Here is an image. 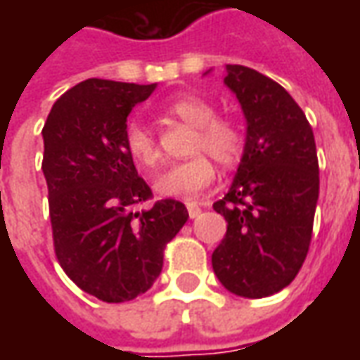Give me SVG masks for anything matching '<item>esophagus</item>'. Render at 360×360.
Segmentation results:
<instances>
[{
  "mask_svg": "<svg viewBox=\"0 0 360 360\" xmlns=\"http://www.w3.org/2000/svg\"><path fill=\"white\" fill-rule=\"evenodd\" d=\"M187 212L191 218H198V214H200L202 210H200V206H198V204L187 202Z\"/></svg>",
  "mask_w": 360,
  "mask_h": 360,
  "instance_id": "1",
  "label": "esophagus"
}]
</instances>
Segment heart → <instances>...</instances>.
Here are the masks:
<instances>
[{"label": "heart", "mask_w": 360, "mask_h": 360, "mask_svg": "<svg viewBox=\"0 0 360 360\" xmlns=\"http://www.w3.org/2000/svg\"><path fill=\"white\" fill-rule=\"evenodd\" d=\"M165 111L195 127L193 152L198 154L164 169L154 181V188L164 198L193 200L202 195L216 179V165L210 157L212 155L218 164L231 167L243 158L247 139L237 121L216 117L214 105L198 96L185 94L173 98L172 102L165 103ZM123 146L129 158L142 169H152L160 162L156 136L141 121H131L125 127Z\"/></svg>", "instance_id": "b5f03b06"}]
</instances>
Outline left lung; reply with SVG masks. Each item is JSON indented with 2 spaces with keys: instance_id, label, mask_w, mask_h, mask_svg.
Masks as SVG:
<instances>
[{
  "instance_id": "left-lung-1",
  "label": "left lung",
  "mask_w": 360,
  "mask_h": 360,
  "mask_svg": "<svg viewBox=\"0 0 360 360\" xmlns=\"http://www.w3.org/2000/svg\"><path fill=\"white\" fill-rule=\"evenodd\" d=\"M247 117V142L227 195L214 210L227 231L212 268L227 291L262 299L295 279L309 255L318 202L312 127L281 84L243 65L224 79Z\"/></svg>"
}]
</instances>
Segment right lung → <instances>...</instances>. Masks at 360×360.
<instances>
[{
	"mask_svg": "<svg viewBox=\"0 0 360 360\" xmlns=\"http://www.w3.org/2000/svg\"><path fill=\"white\" fill-rule=\"evenodd\" d=\"M156 84L89 79L59 96L42 129L53 250L63 271L103 302L133 301L162 271L165 245L188 212L154 202L123 146L127 117Z\"/></svg>",
	"mask_w": 360,
	"mask_h": 360,
	"instance_id": "1",
	"label": "right lung"
}]
</instances>
